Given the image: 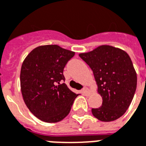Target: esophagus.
<instances>
[{
    "instance_id": "obj_1",
    "label": "esophagus",
    "mask_w": 146,
    "mask_h": 146,
    "mask_svg": "<svg viewBox=\"0 0 146 146\" xmlns=\"http://www.w3.org/2000/svg\"><path fill=\"white\" fill-rule=\"evenodd\" d=\"M88 88H83L82 90H81V91H82V93H83L84 94H87L88 92Z\"/></svg>"
}]
</instances>
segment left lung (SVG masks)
Wrapping results in <instances>:
<instances>
[{"mask_svg": "<svg viewBox=\"0 0 146 146\" xmlns=\"http://www.w3.org/2000/svg\"><path fill=\"white\" fill-rule=\"evenodd\" d=\"M79 56L93 71L102 106L92 108L94 117L104 122L116 120L130 105L135 94L137 76L130 57L120 48L100 46Z\"/></svg>", "mask_w": 146, "mask_h": 146, "instance_id": "1", "label": "left lung"}]
</instances>
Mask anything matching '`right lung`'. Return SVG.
I'll list each match as a JSON object with an SVG mask.
<instances>
[{"instance_id":"obj_1","label":"right lung","mask_w":146,"mask_h":146,"mask_svg":"<svg viewBox=\"0 0 146 146\" xmlns=\"http://www.w3.org/2000/svg\"><path fill=\"white\" fill-rule=\"evenodd\" d=\"M74 52L57 45L36 47L23 62L20 87L25 104L35 116L57 123L69 113L78 96L65 83L63 71Z\"/></svg>"}]
</instances>
